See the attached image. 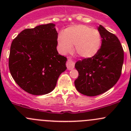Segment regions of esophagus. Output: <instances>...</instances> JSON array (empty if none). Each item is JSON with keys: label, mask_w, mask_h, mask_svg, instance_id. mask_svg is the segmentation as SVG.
Returning <instances> with one entry per match:
<instances>
[{"label": "esophagus", "mask_w": 131, "mask_h": 131, "mask_svg": "<svg viewBox=\"0 0 131 131\" xmlns=\"http://www.w3.org/2000/svg\"><path fill=\"white\" fill-rule=\"evenodd\" d=\"M67 64V69L68 70L73 69L74 67H75V63L73 62V61H72V59L71 58H68V60H67V64Z\"/></svg>", "instance_id": "34e87169"}]
</instances>
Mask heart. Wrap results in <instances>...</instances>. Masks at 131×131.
Segmentation results:
<instances>
[{
  "mask_svg": "<svg viewBox=\"0 0 131 131\" xmlns=\"http://www.w3.org/2000/svg\"><path fill=\"white\" fill-rule=\"evenodd\" d=\"M101 43L100 31L85 25L70 26L58 36V46L61 53L72 52L75 46L77 53L84 58H92L97 54Z\"/></svg>",
  "mask_w": 131,
  "mask_h": 131,
  "instance_id": "1",
  "label": "heart"
}]
</instances>
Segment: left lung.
<instances>
[{"label":"left lung","instance_id":"obj_1","mask_svg":"<svg viewBox=\"0 0 131 131\" xmlns=\"http://www.w3.org/2000/svg\"><path fill=\"white\" fill-rule=\"evenodd\" d=\"M97 30L102 39L99 52L92 58L78 61L75 65L79 72L75 88L88 96L101 94L113 88L121 77L124 63V50L117 37L101 25Z\"/></svg>","mask_w":131,"mask_h":131}]
</instances>
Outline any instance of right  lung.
<instances>
[{"mask_svg":"<svg viewBox=\"0 0 131 131\" xmlns=\"http://www.w3.org/2000/svg\"><path fill=\"white\" fill-rule=\"evenodd\" d=\"M57 39L55 25L49 23L25 29L13 40L9 70L25 91L43 95L54 90L59 75L67 69V58L56 49Z\"/></svg>","mask_w":131,"mask_h":131,"instance_id":"right-lung-1","label":"right lung"}]
</instances>
